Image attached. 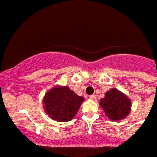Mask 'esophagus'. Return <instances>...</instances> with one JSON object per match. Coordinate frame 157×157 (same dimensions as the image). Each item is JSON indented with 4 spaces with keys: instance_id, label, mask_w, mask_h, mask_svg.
<instances>
[{
    "instance_id": "obj_1",
    "label": "esophagus",
    "mask_w": 157,
    "mask_h": 157,
    "mask_svg": "<svg viewBox=\"0 0 157 157\" xmlns=\"http://www.w3.org/2000/svg\"><path fill=\"white\" fill-rule=\"evenodd\" d=\"M89 97H90V99H91V100H96V95H91V96H90Z\"/></svg>"
}]
</instances>
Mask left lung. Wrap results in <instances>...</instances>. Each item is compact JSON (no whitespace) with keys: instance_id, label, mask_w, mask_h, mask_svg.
Segmentation results:
<instances>
[{"instance_id":"obj_1","label":"left lung","mask_w":157,"mask_h":157,"mask_svg":"<svg viewBox=\"0 0 157 157\" xmlns=\"http://www.w3.org/2000/svg\"><path fill=\"white\" fill-rule=\"evenodd\" d=\"M100 105L105 110L106 116L113 121H118L128 116L131 107L130 99L116 88L107 91L105 98L100 100Z\"/></svg>"}]
</instances>
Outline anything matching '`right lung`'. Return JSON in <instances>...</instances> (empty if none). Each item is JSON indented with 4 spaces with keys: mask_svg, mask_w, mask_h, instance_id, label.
I'll return each mask as SVG.
<instances>
[{
    "mask_svg": "<svg viewBox=\"0 0 157 157\" xmlns=\"http://www.w3.org/2000/svg\"><path fill=\"white\" fill-rule=\"evenodd\" d=\"M84 99L76 95L68 86H55L44 97L45 112L53 120L71 121L77 113Z\"/></svg>",
    "mask_w": 157,
    "mask_h": 157,
    "instance_id": "add662e5",
    "label": "right lung"
}]
</instances>
